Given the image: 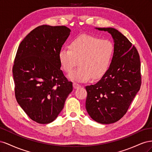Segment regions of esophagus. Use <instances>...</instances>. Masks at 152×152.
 Masks as SVG:
<instances>
[{"mask_svg": "<svg viewBox=\"0 0 152 152\" xmlns=\"http://www.w3.org/2000/svg\"><path fill=\"white\" fill-rule=\"evenodd\" d=\"M80 85L76 83V82H73V87H74V89H77V88H79L80 87Z\"/></svg>", "mask_w": 152, "mask_h": 152, "instance_id": "1", "label": "esophagus"}]
</instances>
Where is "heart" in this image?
<instances>
[{
    "label": "heart",
    "mask_w": 152,
    "mask_h": 152,
    "mask_svg": "<svg viewBox=\"0 0 152 152\" xmlns=\"http://www.w3.org/2000/svg\"><path fill=\"white\" fill-rule=\"evenodd\" d=\"M68 48L60 49L58 59L66 73H70L80 61V67L68 75L72 80L87 82L93 77L100 79L111 66L115 48L108 39L82 34L72 39Z\"/></svg>",
    "instance_id": "heart-1"
}]
</instances>
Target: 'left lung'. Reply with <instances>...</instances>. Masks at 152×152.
Here are the masks:
<instances>
[{
  "mask_svg": "<svg viewBox=\"0 0 152 152\" xmlns=\"http://www.w3.org/2000/svg\"><path fill=\"white\" fill-rule=\"evenodd\" d=\"M108 31L114 42V56L109 70L97 83L87 86L86 108L96 122L114 123L125 115L140 91L141 63L136 48L113 28H96Z\"/></svg>",
  "mask_w": 152,
  "mask_h": 152,
  "instance_id": "left-lung-1",
  "label": "left lung"
}]
</instances>
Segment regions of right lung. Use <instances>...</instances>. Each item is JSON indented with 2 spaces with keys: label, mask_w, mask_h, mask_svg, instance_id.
<instances>
[{
  "label": "right lung",
  "mask_w": 152,
  "mask_h": 152,
  "mask_svg": "<svg viewBox=\"0 0 152 152\" xmlns=\"http://www.w3.org/2000/svg\"><path fill=\"white\" fill-rule=\"evenodd\" d=\"M70 31L65 26L41 25L31 31L18 47L12 67L16 99L37 123L54 121L73 90L58 59Z\"/></svg>",
  "instance_id": "1"
}]
</instances>
